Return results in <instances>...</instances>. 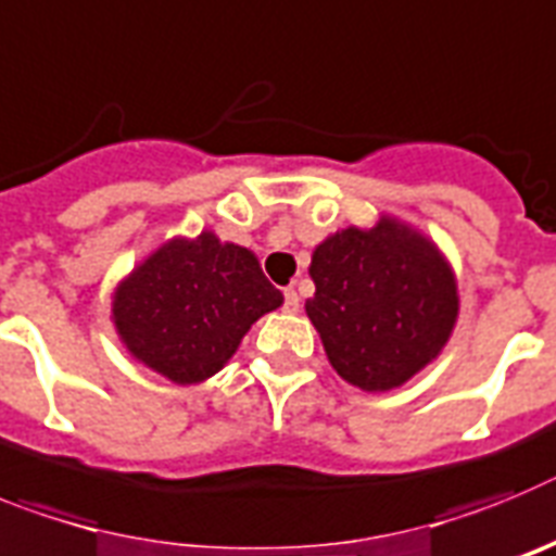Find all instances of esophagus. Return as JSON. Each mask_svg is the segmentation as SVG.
<instances>
[{
    "instance_id": "obj_1",
    "label": "esophagus",
    "mask_w": 556,
    "mask_h": 556,
    "mask_svg": "<svg viewBox=\"0 0 556 556\" xmlns=\"http://www.w3.org/2000/svg\"><path fill=\"white\" fill-rule=\"evenodd\" d=\"M285 311L299 313V293L293 288H285Z\"/></svg>"
}]
</instances>
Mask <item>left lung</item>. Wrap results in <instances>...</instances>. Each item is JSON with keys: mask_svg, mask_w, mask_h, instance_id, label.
Segmentation results:
<instances>
[{"mask_svg": "<svg viewBox=\"0 0 556 556\" xmlns=\"http://www.w3.org/2000/svg\"><path fill=\"white\" fill-rule=\"evenodd\" d=\"M305 302L338 378L361 392L400 389L442 355L458 318L445 251L408 220L380 212L313 249Z\"/></svg>", "mask_w": 556, "mask_h": 556, "instance_id": "1", "label": "left lung"}]
</instances>
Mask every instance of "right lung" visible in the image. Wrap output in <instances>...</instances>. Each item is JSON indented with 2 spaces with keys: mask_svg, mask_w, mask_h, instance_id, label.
Returning a JSON list of instances; mask_svg holds the SVG:
<instances>
[{
  "mask_svg": "<svg viewBox=\"0 0 556 556\" xmlns=\"http://www.w3.org/2000/svg\"><path fill=\"white\" fill-rule=\"evenodd\" d=\"M257 254L212 229L164 240L111 291V325L137 364L176 386L218 375L251 325L282 307Z\"/></svg>",
  "mask_w": 556,
  "mask_h": 556,
  "instance_id": "1",
  "label": "right lung"
}]
</instances>
